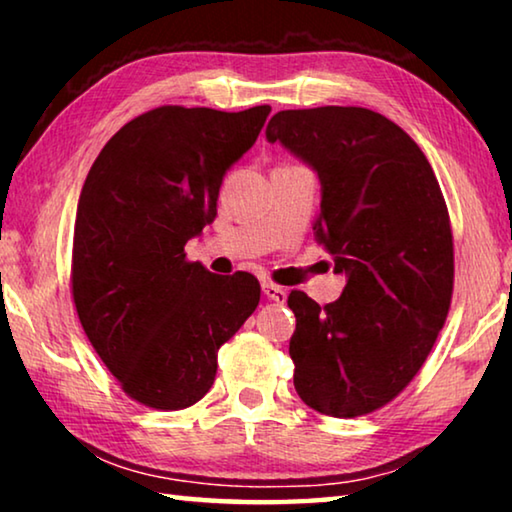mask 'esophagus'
I'll return each instance as SVG.
<instances>
[{"instance_id":"1","label":"esophagus","mask_w":512,"mask_h":512,"mask_svg":"<svg viewBox=\"0 0 512 512\" xmlns=\"http://www.w3.org/2000/svg\"><path fill=\"white\" fill-rule=\"evenodd\" d=\"M262 291H264V296H266L268 300L277 302V305H284V302H287V291H284L282 287H277V284L264 282V284H262Z\"/></svg>"}]
</instances>
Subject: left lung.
<instances>
[{
    "label": "left lung",
    "instance_id": "8db88e82",
    "mask_svg": "<svg viewBox=\"0 0 512 512\" xmlns=\"http://www.w3.org/2000/svg\"><path fill=\"white\" fill-rule=\"evenodd\" d=\"M266 140L316 171L314 239L348 280L325 307L289 293L293 386L318 413L366 415L404 391L445 325L454 244L443 192L420 146L368 108L280 110Z\"/></svg>",
    "mask_w": 512,
    "mask_h": 512
}]
</instances>
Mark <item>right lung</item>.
<instances>
[{
    "instance_id": "right-lung-1",
    "label": "right lung",
    "mask_w": 512,
    "mask_h": 512,
    "mask_svg": "<svg viewBox=\"0 0 512 512\" xmlns=\"http://www.w3.org/2000/svg\"><path fill=\"white\" fill-rule=\"evenodd\" d=\"M271 106H162L110 137L74 223L72 293L92 348L151 409L196 404L216 354L259 305L250 273L214 275L185 244L216 216L223 176L255 144Z\"/></svg>"
}]
</instances>
